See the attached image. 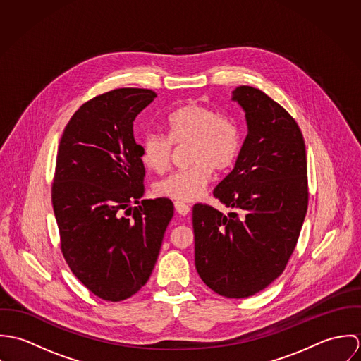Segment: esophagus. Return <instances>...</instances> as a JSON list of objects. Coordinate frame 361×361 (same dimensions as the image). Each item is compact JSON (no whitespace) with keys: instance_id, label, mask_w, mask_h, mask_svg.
<instances>
[{"instance_id":"34e87169","label":"esophagus","mask_w":361,"mask_h":361,"mask_svg":"<svg viewBox=\"0 0 361 361\" xmlns=\"http://www.w3.org/2000/svg\"><path fill=\"white\" fill-rule=\"evenodd\" d=\"M173 206H175L176 212H178V214H180V215H188V214L190 212V207L188 206V204H185V203L176 202Z\"/></svg>"}]
</instances>
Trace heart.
<instances>
[{
	"instance_id": "b5f03b06",
	"label": "heart",
	"mask_w": 361,
	"mask_h": 361,
	"mask_svg": "<svg viewBox=\"0 0 361 361\" xmlns=\"http://www.w3.org/2000/svg\"><path fill=\"white\" fill-rule=\"evenodd\" d=\"M168 139L150 132L142 142V159L155 173H162L171 161L173 145L190 143L193 166L176 171L158 180L154 193L178 202L199 199L211 179V169L228 168L239 150V133L233 122L200 104H188L171 112L165 122Z\"/></svg>"
}]
</instances>
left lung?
Masks as SVG:
<instances>
[{"instance_id": "1", "label": "left lung", "mask_w": 361, "mask_h": 361, "mask_svg": "<svg viewBox=\"0 0 361 361\" xmlns=\"http://www.w3.org/2000/svg\"><path fill=\"white\" fill-rule=\"evenodd\" d=\"M247 135L214 196L233 211L193 207L195 262L209 289L249 298L285 269L307 212V159L296 121L259 89L239 86Z\"/></svg>"}]
</instances>
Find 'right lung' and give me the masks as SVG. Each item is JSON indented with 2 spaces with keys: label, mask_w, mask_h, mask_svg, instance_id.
Wrapping results in <instances>:
<instances>
[{
  "label": "right lung",
  "mask_w": 361,
  "mask_h": 361,
  "mask_svg": "<svg viewBox=\"0 0 361 361\" xmlns=\"http://www.w3.org/2000/svg\"><path fill=\"white\" fill-rule=\"evenodd\" d=\"M155 97L147 89H116L83 104L58 147L52 207L63 257L109 302L146 285L173 215L169 199L139 202L146 172L133 121Z\"/></svg>",
  "instance_id": "obj_1"
}]
</instances>
